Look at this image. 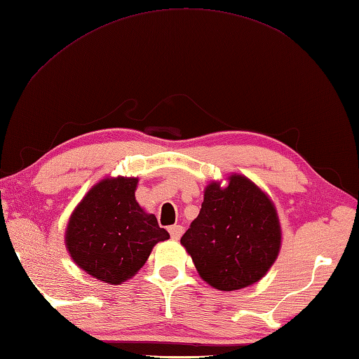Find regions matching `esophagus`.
Returning <instances> with one entry per match:
<instances>
[{"instance_id": "esophagus-1", "label": "esophagus", "mask_w": 359, "mask_h": 359, "mask_svg": "<svg viewBox=\"0 0 359 359\" xmlns=\"http://www.w3.org/2000/svg\"><path fill=\"white\" fill-rule=\"evenodd\" d=\"M169 232H170V237L172 238L178 240L182 236V232H184V229H182V226H180V224H173V226H170V228H169Z\"/></svg>"}]
</instances>
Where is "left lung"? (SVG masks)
I'll return each mask as SVG.
<instances>
[{"instance_id": "1", "label": "left lung", "mask_w": 359, "mask_h": 359, "mask_svg": "<svg viewBox=\"0 0 359 359\" xmlns=\"http://www.w3.org/2000/svg\"><path fill=\"white\" fill-rule=\"evenodd\" d=\"M196 271L212 287L233 291L260 280L277 259L280 226L273 203L241 175L204 190L200 214L181 237Z\"/></svg>"}]
</instances>
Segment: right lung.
<instances>
[{
    "instance_id": "obj_1",
    "label": "right lung",
    "mask_w": 359,
    "mask_h": 359,
    "mask_svg": "<svg viewBox=\"0 0 359 359\" xmlns=\"http://www.w3.org/2000/svg\"><path fill=\"white\" fill-rule=\"evenodd\" d=\"M136 178L104 180L80 201L67 229L72 260L96 279L118 285L135 276L151 248L170 236L135 198Z\"/></svg>"
}]
</instances>
